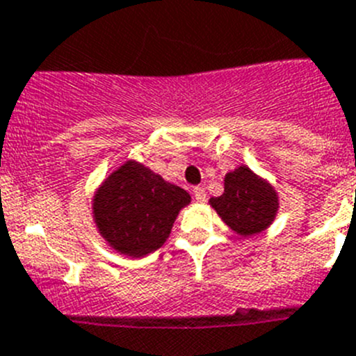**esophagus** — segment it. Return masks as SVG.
<instances>
[{
  "label": "esophagus",
  "instance_id": "1",
  "mask_svg": "<svg viewBox=\"0 0 356 356\" xmlns=\"http://www.w3.org/2000/svg\"><path fill=\"white\" fill-rule=\"evenodd\" d=\"M192 194H194V197L197 203H203V201H207V191H204L203 187H194Z\"/></svg>",
  "mask_w": 356,
  "mask_h": 356
}]
</instances>
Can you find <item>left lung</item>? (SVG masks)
<instances>
[{"instance_id":"left-lung-1","label":"left lung","mask_w":356,"mask_h":356,"mask_svg":"<svg viewBox=\"0 0 356 356\" xmlns=\"http://www.w3.org/2000/svg\"><path fill=\"white\" fill-rule=\"evenodd\" d=\"M210 204L220 218L242 236L261 233L275 218L277 192L249 168L240 165L224 178V194L211 197Z\"/></svg>"}]
</instances>
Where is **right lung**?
<instances>
[{
	"label": "right lung",
	"instance_id": "1",
	"mask_svg": "<svg viewBox=\"0 0 356 356\" xmlns=\"http://www.w3.org/2000/svg\"><path fill=\"white\" fill-rule=\"evenodd\" d=\"M188 203L187 191L129 161L99 188L93 217L111 247L127 256L143 257L168 240L178 211Z\"/></svg>",
	"mask_w": 356,
	"mask_h": 356
}]
</instances>
